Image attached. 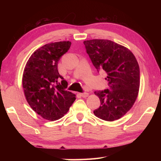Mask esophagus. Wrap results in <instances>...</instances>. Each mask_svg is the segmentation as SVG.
Wrapping results in <instances>:
<instances>
[{"instance_id": "esophagus-1", "label": "esophagus", "mask_w": 161, "mask_h": 161, "mask_svg": "<svg viewBox=\"0 0 161 161\" xmlns=\"http://www.w3.org/2000/svg\"><path fill=\"white\" fill-rule=\"evenodd\" d=\"M89 93H87V92H84V93H81L80 94V95H81V97H88L89 96Z\"/></svg>"}]
</instances>
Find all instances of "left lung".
<instances>
[{
	"instance_id": "left-lung-1",
	"label": "left lung",
	"mask_w": 161,
	"mask_h": 161,
	"mask_svg": "<svg viewBox=\"0 0 161 161\" xmlns=\"http://www.w3.org/2000/svg\"><path fill=\"white\" fill-rule=\"evenodd\" d=\"M86 53L97 69L104 71L110 90L94 92L101 106L94 115L107 121L124 116L134 104L140 86L139 65L127 47L109 40L84 41Z\"/></svg>"
}]
</instances>
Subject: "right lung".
<instances>
[{
    "label": "right lung",
    "instance_id": "1",
    "mask_svg": "<svg viewBox=\"0 0 161 161\" xmlns=\"http://www.w3.org/2000/svg\"><path fill=\"white\" fill-rule=\"evenodd\" d=\"M70 46L69 41L43 45L32 54L24 68L22 81L27 102L32 110L48 121L61 119L76 99L75 94L65 89L67 82L58 69V61Z\"/></svg>",
    "mask_w": 161,
    "mask_h": 161
}]
</instances>
